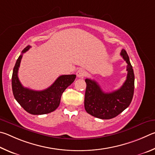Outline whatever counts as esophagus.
<instances>
[{
  "label": "esophagus",
  "instance_id": "esophagus-1",
  "mask_svg": "<svg viewBox=\"0 0 155 155\" xmlns=\"http://www.w3.org/2000/svg\"><path fill=\"white\" fill-rule=\"evenodd\" d=\"M86 74V72L85 70H84L82 69H80L78 70V71L76 72V75H77V77L78 78H82L83 77H84Z\"/></svg>",
  "mask_w": 155,
  "mask_h": 155
}]
</instances>
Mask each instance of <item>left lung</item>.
<instances>
[{
  "mask_svg": "<svg viewBox=\"0 0 155 155\" xmlns=\"http://www.w3.org/2000/svg\"><path fill=\"white\" fill-rule=\"evenodd\" d=\"M120 55L127 63V76L121 87L112 93H105L96 81L86 79V88L84 107L87 113L101 119L117 116L129 106L134 93V69L127 51L122 50Z\"/></svg>",
  "mask_w": 155,
  "mask_h": 155,
  "instance_id": "1",
  "label": "left lung"
}]
</instances>
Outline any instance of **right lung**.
I'll return each instance as SVG.
<instances>
[{"label":"right lung","instance_id":"obj_1","mask_svg":"<svg viewBox=\"0 0 155 155\" xmlns=\"http://www.w3.org/2000/svg\"><path fill=\"white\" fill-rule=\"evenodd\" d=\"M31 46L28 45L21 51L13 70L12 91L16 101L27 112L33 115H41L50 113L59 106L63 92L74 82L75 75L59 76L50 87L43 91H37L24 87L19 80L18 73L24 53Z\"/></svg>","mask_w":155,"mask_h":155}]
</instances>
